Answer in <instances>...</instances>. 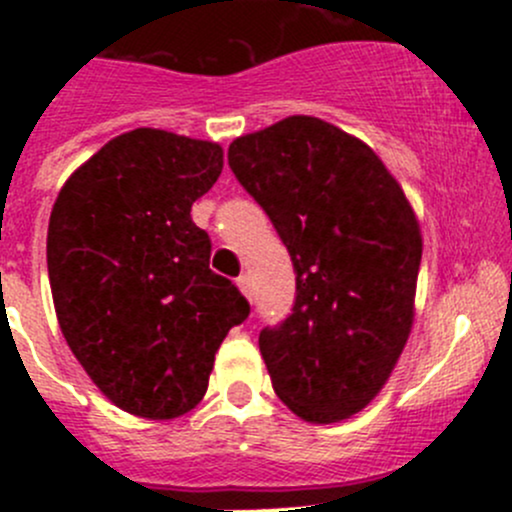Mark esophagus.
Here are the masks:
<instances>
[{"label": "esophagus", "instance_id": "esophagus-1", "mask_svg": "<svg viewBox=\"0 0 512 512\" xmlns=\"http://www.w3.org/2000/svg\"><path fill=\"white\" fill-rule=\"evenodd\" d=\"M237 287H240V292L245 294L247 302H252V285H250V277H247V275L237 277Z\"/></svg>", "mask_w": 512, "mask_h": 512}]
</instances>
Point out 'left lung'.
Wrapping results in <instances>:
<instances>
[{
    "instance_id": "8db88e82",
    "label": "left lung",
    "mask_w": 512,
    "mask_h": 512,
    "mask_svg": "<svg viewBox=\"0 0 512 512\" xmlns=\"http://www.w3.org/2000/svg\"><path fill=\"white\" fill-rule=\"evenodd\" d=\"M227 160L297 275L292 314L260 332L272 389L309 423L359 414L414 327L423 240L409 198L364 141L314 116L235 138Z\"/></svg>"
}]
</instances>
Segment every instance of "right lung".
Instances as JSON below:
<instances>
[{"label": "right lung", "instance_id": "right-lung-1", "mask_svg": "<svg viewBox=\"0 0 512 512\" xmlns=\"http://www.w3.org/2000/svg\"><path fill=\"white\" fill-rule=\"evenodd\" d=\"M223 146L160 128L111 138L69 175L46 235L61 334L111 404L168 421L208 391L215 352L250 304L210 270L190 208Z\"/></svg>", "mask_w": 512, "mask_h": 512}]
</instances>
